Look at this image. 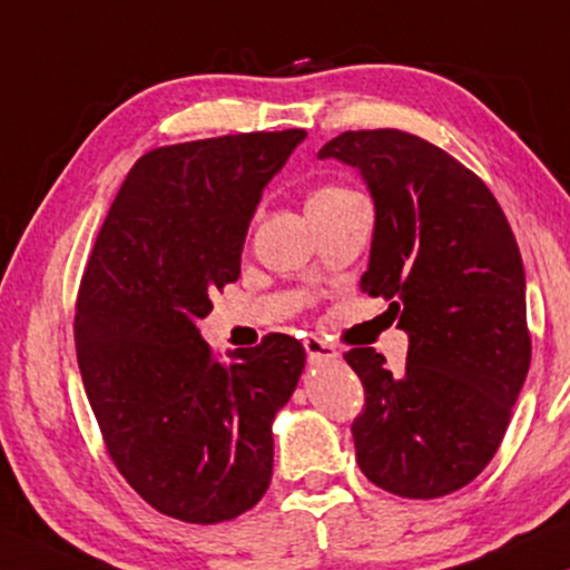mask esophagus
Returning <instances> with one entry per match:
<instances>
[{"mask_svg": "<svg viewBox=\"0 0 570 570\" xmlns=\"http://www.w3.org/2000/svg\"><path fill=\"white\" fill-rule=\"evenodd\" d=\"M303 347H306L308 361H334V357L340 355L337 350H334V345H330V342L322 337H314V334L303 340Z\"/></svg>", "mask_w": 570, "mask_h": 570, "instance_id": "1", "label": "esophagus"}]
</instances>
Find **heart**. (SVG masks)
<instances>
[{
	"instance_id": "heart-1",
	"label": "heart",
	"mask_w": 570,
	"mask_h": 570,
	"mask_svg": "<svg viewBox=\"0 0 570 570\" xmlns=\"http://www.w3.org/2000/svg\"><path fill=\"white\" fill-rule=\"evenodd\" d=\"M361 199V194L355 189H350L345 184H324L318 189L311 191V197L306 202L308 209H330V207H340L347 205V202Z\"/></svg>"
}]
</instances>
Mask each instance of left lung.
<instances>
[{
  "label": "left lung",
  "instance_id": "left-lung-1",
  "mask_svg": "<svg viewBox=\"0 0 570 570\" xmlns=\"http://www.w3.org/2000/svg\"><path fill=\"white\" fill-rule=\"evenodd\" d=\"M318 158L368 184L376 230L361 291L386 298L410 334L400 373L373 347L345 353L365 392L357 466L400 498L449 495L495 456L532 361L517 238L485 181L410 131H342Z\"/></svg>",
  "mask_w": 570,
  "mask_h": 570
}]
</instances>
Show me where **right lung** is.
Wrapping results in <instances>:
<instances>
[{"instance_id": "add662e5", "label": "right lung", "mask_w": 570, "mask_h": 570, "mask_svg": "<svg viewBox=\"0 0 570 570\" xmlns=\"http://www.w3.org/2000/svg\"><path fill=\"white\" fill-rule=\"evenodd\" d=\"M303 129L158 147L124 178L75 303L82 384L106 451L155 511L217 524L272 480V420L306 350L267 334L223 363L199 337L213 295L240 275L264 186Z\"/></svg>"}]
</instances>
